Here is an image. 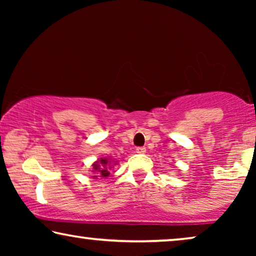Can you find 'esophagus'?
I'll list each match as a JSON object with an SVG mask.
<instances>
[{"mask_svg": "<svg viewBox=\"0 0 256 256\" xmlns=\"http://www.w3.org/2000/svg\"><path fill=\"white\" fill-rule=\"evenodd\" d=\"M146 152V149L144 146H138V148H136V152L138 154H144Z\"/></svg>", "mask_w": 256, "mask_h": 256, "instance_id": "34e87169", "label": "esophagus"}]
</instances>
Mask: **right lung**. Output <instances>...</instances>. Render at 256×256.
I'll return each mask as SVG.
<instances>
[{"label":"right lung","mask_w":256,"mask_h":256,"mask_svg":"<svg viewBox=\"0 0 256 256\" xmlns=\"http://www.w3.org/2000/svg\"><path fill=\"white\" fill-rule=\"evenodd\" d=\"M93 169L98 171V174H100V177H108V176H110V166H108V160L107 158H100L99 162L93 164Z\"/></svg>","instance_id":"1"}]
</instances>
